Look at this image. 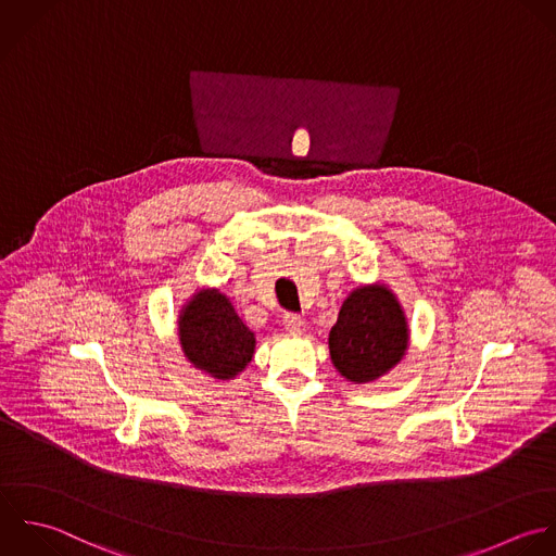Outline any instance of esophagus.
Masks as SVG:
<instances>
[{
	"label": "esophagus",
	"mask_w": 556,
	"mask_h": 556,
	"mask_svg": "<svg viewBox=\"0 0 556 556\" xmlns=\"http://www.w3.org/2000/svg\"><path fill=\"white\" fill-rule=\"evenodd\" d=\"M283 327L288 333H294V336H301L305 331V320L296 314H286L283 316Z\"/></svg>",
	"instance_id": "34e87169"
}]
</instances>
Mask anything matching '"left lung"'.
Returning a JSON list of instances; mask_svg holds the SVG:
<instances>
[{
    "mask_svg": "<svg viewBox=\"0 0 556 556\" xmlns=\"http://www.w3.org/2000/svg\"><path fill=\"white\" fill-rule=\"evenodd\" d=\"M412 329L405 309L388 283L351 290L329 331V355L351 383H375L394 370L409 349Z\"/></svg>",
    "mask_w": 556,
    "mask_h": 556,
    "instance_id": "left-lung-1",
    "label": "left lung"
}]
</instances>
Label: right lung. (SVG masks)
<instances>
[{
    "label": "right lung",
    "instance_id": "add662e5",
    "mask_svg": "<svg viewBox=\"0 0 556 556\" xmlns=\"http://www.w3.org/2000/svg\"><path fill=\"white\" fill-rule=\"evenodd\" d=\"M177 336L192 368L214 381L236 379L255 355V333L218 288H197L179 309Z\"/></svg>",
    "mask_w": 556,
    "mask_h": 556
}]
</instances>
